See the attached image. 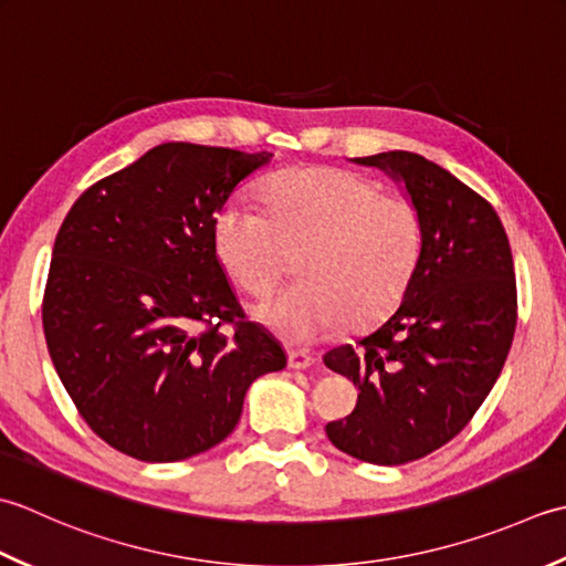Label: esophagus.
Wrapping results in <instances>:
<instances>
[{"mask_svg":"<svg viewBox=\"0 0 566 566\" xmlns=\"http://www.w3.org/2000/svg\"><path fill=\"white\" fill-rule=\"evenodd\" d=\"M317 364V359L313 354L307 352H287V366L293 368V371H305V368H313Z\"/></svg>","mask_w":566,"mask_h":566,"instance_id":"1","label":"esophagus"}]
</instances>
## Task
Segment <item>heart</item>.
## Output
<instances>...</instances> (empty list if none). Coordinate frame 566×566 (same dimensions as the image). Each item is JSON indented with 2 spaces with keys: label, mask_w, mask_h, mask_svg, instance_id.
I'll use <instances>...</instances> for the list:
<instances>
[{
  "label": "heart",
  "mask_w": 566,
  "mask_h": 566,
  "mask_svg": "<svg viewBox=\"0 0 566 566\" xmlns=\"http://www.w3.org/2000/svg\"><path fill=\"white\" fill-rule=\"evenodd\" d=\"M266 214L229 202L214 219V249L241 291L266 297L297 256L303 283L256 307L291 344H313L344 322L376 325L410 287L422 256V219L406 198L342 168H291L261 190Z\"/></svg>",
  "instance_id": "1"
}]
</instances>
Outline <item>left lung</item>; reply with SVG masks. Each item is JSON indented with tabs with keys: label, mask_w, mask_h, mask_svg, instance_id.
Wrapping results in <instances>:
<instances>
[{
	"label": "left lung",
	"mask_w": 566,
	"mask_h": 566,
	"mask_svg": "<svg viewBox=\"0 0 566 566\" xmlns=\"http://www.w3.org/2000/svg\"><path fill=\"white\" fill-rule=\"evenodd\" d=\"M394 178L422 219V256L400 305L325 366L359 388L329 442L366 464L398 467L464 430L499 378L515 332L511 244L493 207L410 151L352 158Z\"/></svg>",
	"instance_id": "1"
}]
</instances>
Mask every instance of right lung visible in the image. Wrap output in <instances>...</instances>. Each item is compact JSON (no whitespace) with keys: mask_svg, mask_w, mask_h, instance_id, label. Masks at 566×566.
Masks as SVG:
<instances>
[{"mask_svg":"<svg viewBox=\"0 0 566 566\" xmlns=\"http://www.w3.org/2000/svg\"><path fill=\"white\" fill-rule=\"evenodd\" d=\"M273 154L170 142L80 195L55 237L43 332L57 378L109 447L180 461L227 440L281 342L244 319L214 219ZM222 324H234L227 338Z\"/></svg>","mask_w":566,"mask_h":566,"instance_id":"right-lung-1","label":"right lung"}]
</instances>
